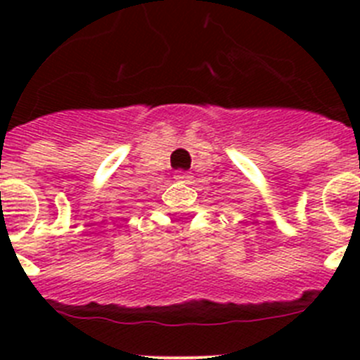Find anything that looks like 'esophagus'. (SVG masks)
<instances>
[{"instance_id": "1", "label": "esophagus", "mask_w": 360, "mask_h": 360, "mask_svg": "<svg viewBox=\"0 0 360 360\" xmlns=\"http://www.w3.org/2000/svg\"><path fill=\"white\" fill-rule=\"evenodd\" d=\"M174 178H176L178 182L189 184L191 180H193V173H189V171H176V174H174Z\"/></svg>"}]
</instances>
